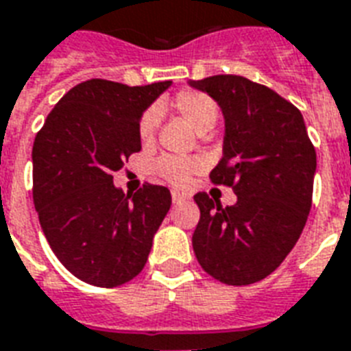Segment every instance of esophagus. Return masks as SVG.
I'll return each mask as SVG.
<instances>
[{"instance_id":"1","label":"esophagus","mask_w":351,"mask_h":351,"mask_svg":"<svg viewBox=\"0 0 351 351\" xmlns=\"http://www.w3.org/2000/svg\"><path fill=\"white\" fill-rule=\"evenodd\" d=\"M171 197H173V202L178 204V202H184V200L187 198V195H184V193H180V191H173L171 193Z\"/></svg>"}]
</instances>
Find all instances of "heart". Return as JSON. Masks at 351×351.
<instances>
[{"instance_id":"1","label":"heart","mask_w":351,"mask_h":351,"mask_svg":"<svg viewBox=\"0 0 351 351\" xmlns=\"http://www.w3.org/2000/svg\"><path fill=\"white\" fill-rule=\"evenodd\" d=\"M173 109L180 114L189 125L197 132L211 131L219 120V107L208 95L198 93V90H182L173 100ZM158 125V114L154 109H149L142 114L140 123H138V134L143 143H149L153 140L154 131ZM197 160L178 158V156H162L156 162L154 169L165 180H169L175 186H184L189 176L198 169Z\"/></svg>"}]
</instances>
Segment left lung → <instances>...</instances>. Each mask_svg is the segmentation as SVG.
<instances>
[{
    "label": "left lung",
    "mask_w": 351,
    "mask_h": 351,
    "mask_svg": "<svg viewBox=\"0 0 351 351\" xmlns=\"http://www.w3.org/2000/svg\"><path fill=\"white\" fill-rule=\"evenodd\" d=\"M187 85L222 111V160L209 176L237 195L226 208L206 193L195 195L200 220L193 250L220 282H258L293 250L310 215L317 154L304 118L275 90L242 76L219 74Z\"/></svg>",
    "instance_id": "left-lung-1"
}]
</instances>
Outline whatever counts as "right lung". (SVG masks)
<instances>
[{"label": "right lung", "instance_id": "right-lung-1", "mask_svg": "<svg viewBox=\"0 0 351 351\" xmlns=\"http://www.w3.org/2000/svg\"><path fill=\"white\" fill-rule=\"evenodd\" d=\"M169 87L87 80L58 101L36 134L32 197L41 230L58 261L84 282L117 288L147 262L171 193L143 184L125 195L112 173L142 149L140 118Z\"/></svg>", "mask_w": 351, "mask_h": 351}]
</instances>
